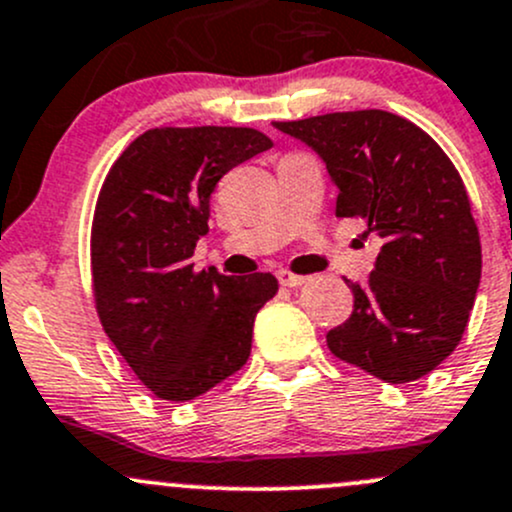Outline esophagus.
<instances>
[{"mask_svg":"<svg viewBox=\"0 0 512 512\" xmlns=\"http://www.w3.org/2000/svg\"><path fill=\"white\" fill-rule=\"evenodd\" d=\"M277 279L282 287H301V284H306V277H301V274H294L289 270H279Z\"/></svg>","mask_w":512,"mask_h":512,"instance_id":"1","label":"esophagus"}]
</instances>
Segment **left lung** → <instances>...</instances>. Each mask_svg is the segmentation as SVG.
Listing matches in <instances>:
<instances>
[{
  "label": "left lung",
  "instance_id": "8db88e82",
  "mask_svg": "<svg viewBox=\"0 0 512 512\" xmlns=\"http://www.w3.org/2000/svg\"><path fill=\"white\" fill-rule=\"evenodd\" d=\"M274 127L324 161L338 218H363L383 238L368 282L346 279L353 314L328 331L331 353L392 385L432 373L459 346L481 282V240L456 166L385 110Z\"/></svg>",
  "mask_w": 512,
  "mask_h": 512
}]
</instances>
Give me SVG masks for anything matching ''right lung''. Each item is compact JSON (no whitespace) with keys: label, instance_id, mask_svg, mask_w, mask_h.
<instances>
[{"label":"right lung","instance_id":"1","mask_svg":"<svg viewBox=\"0 0 512 512\" xmlns=\"http://www.w3.org/2000/svg\"><path fill=\"white\" fill-rule=\"evenodd\" d=\"M250 127H159L112 164L93 218V292L107 338L139 380L188 402L247 363L257 311L277 294L270 272L193 270L211 193L233 166L267 152Z\"/></svg>","mask_w":512,"mask_h":512}]
</instances>
